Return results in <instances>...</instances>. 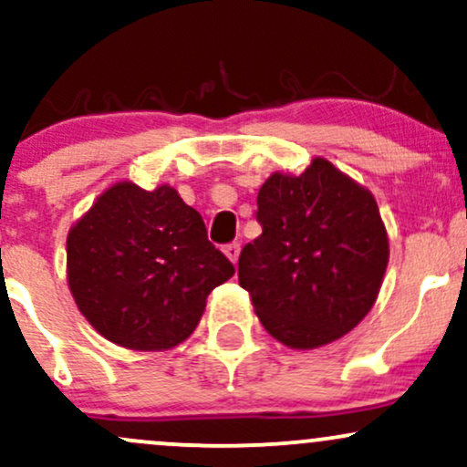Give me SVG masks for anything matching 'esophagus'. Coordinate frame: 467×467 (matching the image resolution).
<instances>
[{
    "mask_svg": "<svg viewBox=\"0 0 467 467\" xmlns=\"http://www.w3.org/2000/svg\"><path fill=\"white\" fill-rule=\"evenodd\" d=\"M239 252H241V245L237 244V241H233V244L223 245V254H226L228 259L233 261V264H237V259H239Z\"/></svg>",
    "mask_w": 467,
    "mask_h": 467,
    "instance_id": "1",
    "label": "esophagus"
}]
</instances>
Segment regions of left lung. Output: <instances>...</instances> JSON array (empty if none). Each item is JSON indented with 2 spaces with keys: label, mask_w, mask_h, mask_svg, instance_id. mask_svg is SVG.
I'll list each match as a JSON object with an SVG mask.
<instances>
[{
  "label": "left lung",
  "mask_w": 467,
  "mask_h": 467,
  "mask_svg": "<svg viewBox=\"0 0 467 467\" xmlns=\"http://www.w3.org/2000/svg\"><path fill=\"white\" fill-rule=\"evenodd\" d=\"M264 233L241 250L239 285L270 336L292 349L329 345L371 312L389 234L371 191L314 158L272 173L256 197Z\"/></svg>",
  "instance_id": "8db88e82"
}]
</instances>
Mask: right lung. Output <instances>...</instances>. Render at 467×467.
<instances>
[{
    "label": "right lung",
    "instance_id": "1",
    "mask_svg": "<svg viewBox=\"0 0 467 467\" xmlns=\"http://www.w3.org/2000/svg\"><path fill=\"white\" fill-rule=\"evenodd\" d=\"M234 267L173 186L116 182L67 233V285L80 314L114 345L166 351L200 323Z\"/></svg>",
    "mask_w": 467,
    "mask_h": 467
}]
</instances>
